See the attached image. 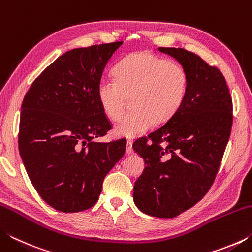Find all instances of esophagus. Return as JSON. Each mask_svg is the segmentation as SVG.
Listing matches in <instances>:
<instances>
[{"instance_id":"obj_1","label":"esophagus","mask_w":252,"mask_h":252,"mask_svg":"<svg viewBox=\"0 0 252 252\" xmlns=\"http://www.w3.org/2000/svg\"><path fill=\"white\" fill-rule=\"evenodd\" d=\"M132 143H133V142H132L131 140H127V141H126V155H131L132 151H133V150H132Z\"/></svg>"}]
</instances>
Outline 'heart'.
<instances>
[{
  "label": "heart",
  "instance_id": "obj_1",
  "mask_svg": "<svg viewBox=\"0 0 252 252\" xmlns=\"http://www.w3.org/2000/svg\"><path fill=\"white\" fill-rule=\"evenodd\" d=\"M114 78L99 81L97 101L105 116L116 121L130 97L132 111L113 129L117 135L129 139L144 133L153 122L170 120L185 102L189 87L185 67L150 52L127 55L117 66Z\"/></svg>",
  "mask_w": 252,
  "mask_h": 252
}]
</instances>
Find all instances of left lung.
Masks as SVG:
<instances>
[{"instance_id": "8db88e82", "label": "left lung", "mask_w": 252, "mask_h": 252, "mask_svg": "<svg viewBox=\"0 0 252 252\" xmlns=\"http://www.w3.org/2000/svg\"><path fill=\"white\" fill-rule=\"evenodd\" d=\"M159 51L185 67L189 87L178 112L132 146L146 164L133 200L146 215L174 218L200 201L215 181L231 133L232 100L222 73L197 54Z\"/></svg>"}]
</instances>
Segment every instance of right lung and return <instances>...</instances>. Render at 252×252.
<instances>
[{
    "label": "right lung",
    "instance_id": "add662e5",
    "mask_svg": "<svg viewBox=\"0 0 252 252\" xmlns=\"http://www.w3.org/2000/svg\"><path fill=\"white\" fill-rule=\"evenodd\" d=\"M122 44L67 51L37 76L23 99L21 159L37 193L58 211L94 206L105 176L126 152L125 139L94 141L111 129L97 101V83Z\"/></svg>",
    "mask_w": 252,
    "mask_h": 252
}]
</instances>
